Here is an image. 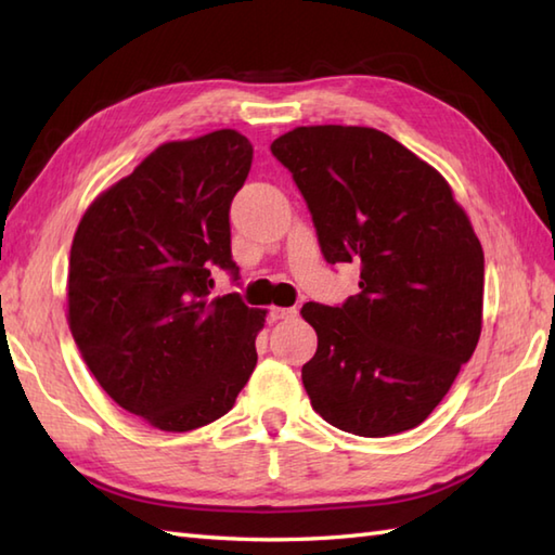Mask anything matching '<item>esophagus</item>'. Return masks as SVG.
Masks as SVG:
<instances>
[{"label": "esophagus", "instance_id": "esophagus-1", "mask_svg": "<svg viewBox=\"0 0 555 555\" xmlns=\"http://www.w3.org/2000/svg\"><path fill=\"white\" fill-rule=\"evenodd\" d=\"M298 314L296 308H271L269 312V320L271 322H281V320H293V317Z\"/></svg>", "mask_w": 555, "mask_h": 555}]
</instances>
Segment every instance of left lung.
I'll use <instances>...</instances> for the list:
<instances>
[{"mask_svg":"<svg viewBox=\"0 0 555 555\" xmlns=\"http://www.w3.org/2000/svg\"><path fill=\"white\" fill-rule=\"evenodd\" d=\"M312 211L326 262L360 264L340 308L302 305L312 410L379 439L427 420L473 358L485 253L443 176L376 128L298 126L271 143Z\"/></svg>","mask_w":555,"mask_h":555,"instance_id":"8db88e82","label":"left lung"}]
</instances>
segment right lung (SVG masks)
Wrapping results in <instances>:
<instances>
[{
    "label": "right lung",
    "instance_id": "add662e5",
    "mask_svg": "<svg viewBox=\"0 0 555 555\" xmlns=\"http://www.w3.org/2000/svg\"><path fill=\"white\" fill-rule=\"evenodd\" d=\"M253 162L233 128L171 140L92 199L70 243L66 320L88 370L155 429L227 415L257 364L267 310L209 298L231 269L229 207Z\"/></svg>",
    "mask_w": 555,
    "mask_h": 555
}]
</instances>
